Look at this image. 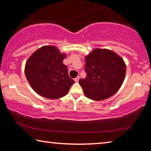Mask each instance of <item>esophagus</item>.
I'll return each mask as SVG.
<instances>
[{"mask_svg": "<svg viewBox=\"0 0 151 151\" xmlns=\"http://www.w3.org/2000/svg\"><path fill=\"white\" fill-rule=\"evenodd\" d=\"M79 79H80V76H78L77 77H76V78H75V81L76 82V83H78V81H79Z\"/></svg>", "mask_w": 151, "mask_h": 151, "instance_id": "34e87169", "label": "esophagus"}]
</instances>
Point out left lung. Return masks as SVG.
<instances>
[{"label": "left lung", "instance_id": "left-lung-1", "mask_svg": "<svg viewBox=\"0 0 151 151\" xmlns=\"http://www.w3.org/2000/svg\"><path fill=\"white\" fill-rule=\"evenodd\" d=\"M86 76L79 84L87 98L103 101L113 96L121 87L126 74L124 60L106 48H95L85 57Z\"/></svg>", "mask_w": 151, "mask_h": 151}]
</instances>
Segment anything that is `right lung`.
Returning a JSON list of instances; mask_svg holds the SVG:
<instances>
[{
	"instance_id": "add662e5",
	"label": "right lung",
	"mask_w": 151,
	"mask_h": 151,
	"mask_svg": "<svg viewBox=\"0 0 151 151\" xmlns=\"http://www.w3.org/2000/svg\"><path fill=\"white\" fill-rule=\"evenodd\" d=\"M66 54L55 46H43L30 55L25 65L28 82L38 94L49 99H57L68 93L75 83L68 76L63 64Z\"/></svg>"
}]
</instances>
